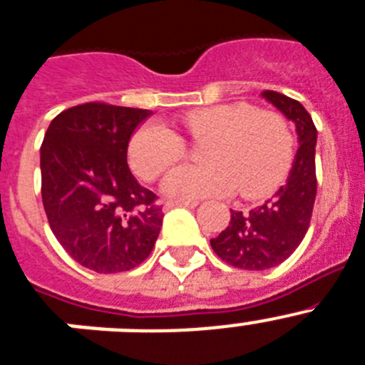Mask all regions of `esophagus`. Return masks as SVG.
Wrapping results in <instances>:
<instances>
[{"label":"esophagus","instance_id":"34e87169","mask_svg":"<svg viewBox=\"0 0 365 365\" xmlns=\"http://www.w3.org/2000/svg\"><path fill=\"white\" fill-rule=\"evenodd\" d=\"M178 206L197 207L198 202L197 200H168L167 204H165V210H170V207H178Z\"/></svg>","mask_w":365,"mask_h":365}]
</instances>
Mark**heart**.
I'll use <instances>...</instances> for the list:
<instances>
[{"label":"heart","instance_id":"1","mask_svg":"<svg viewBox=\"0 0 365 365\" xmlns=\"http://www.w3.org/2000/svg\"><path fill=\"white\" fill-rule=\"evenodd\" d=\"M189 135L204 146L207 165L174 168L163 192L174 200L226 197L235 189L256 200L277 189L293 161V131L284 115L234 102L202 107L183 116ZM185 155V140L161 122H146L131 135L128 161L137 176L155 180Z\"/></svg>","mask_w":365,"mask_h":365}]
</instances>
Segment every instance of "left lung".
I'll use <instances>...</instances> for the list:
<instances>
[{"mask_svg":"<svg viewBox=\"0 0 365 365\" xmlns=\"http://www.w3.org/2000/svg\"><path fill=\"white\" fill-rule=\"evenodd\" d=\"M262 96L292 120L299 135V150L287 182L272 198L250 211H232L230 225L210 241L213 252L232 267L265 271L277 267L295 252L304 240L314 211L315 143L317 130L301 102L274 91Z\"/></svg>","mask_w":365,"mask_h":365,"instance_id":"left-lung-1","label":"left lung"}]
</instances>
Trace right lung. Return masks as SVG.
I'll return each instance as SVG.
<instances>
[{"instance_id": "1", "label": "right lung", "mask_w": 365, "mask_h": 365, "mask_svg": "<svg viewBox=\"0 0 365 365\" xmlns=\"http://www.w3.org/2000/svg\"><path fill=\"white\" fill-rule=\"evenodd\" d=\"M152 111L81 103L51 120L41 146L42 204L63 249L91 271L145 262L163 225L158 197L128 167V145Z\"/></svg>"}]
</instances>
